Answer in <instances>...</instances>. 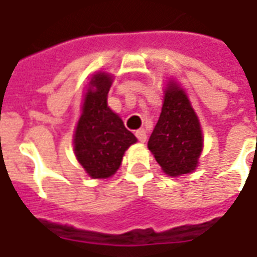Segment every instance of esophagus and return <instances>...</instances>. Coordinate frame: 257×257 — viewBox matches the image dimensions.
<instances>
[{
    "label": "esophagus",
    "mask_w": 257,
    "mask_h": 257,
    "mask_svg": "<svg viewBox=\"0 0 257 257\" xmlns=\"http://www.w3.org/2000/svg\"><path fill=\"white\" fill-rule=\"evenodd\" d=\"M136 138H138L139 142H142V143H144L146 140H147V134H146V131L144 129H139V131H136Z\"/></svg>",
    "instance_id": "obj_1"
}]
</instances>
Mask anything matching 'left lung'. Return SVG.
I'll list each match as a JSON object with an SVG mask.
<instances>
[{
    "mask_svg": "<svg viewBox=\"0 0 257 257\" xmlns=\"http://www.w3.org/2000/svg\"><path fill=\"white\" fill-rule=\"evenodd\" d=\"M148 148L163 172L176 177L195 170L203 147L197 115L184 91L169 85Z\"/></svg>",
    "mask_w": 257,
    "mask_h": 257,
    "instance_id": "left-lung-1",
    "label": "left lung"
}]
</instances>
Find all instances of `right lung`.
I'll list each match as a JSON object with an SVG mask.
<instances>
[{"label":"right lung","instance_id":"right-lung-1","mask_svg":"<svg viewBox=\"0 0 257 257\" xmlns=\"http://www.w3.org/2000/svg\"><path fill=\"white\" fill-rule=\"evenodd\" d=\"M90 84L76 128L75 154L88 176L107 178L117 172L123 153L136 143V138L107 106L111 77L98 73Z\"/></svg>","mask_w":257,"mask_h":257}]
</instances>
